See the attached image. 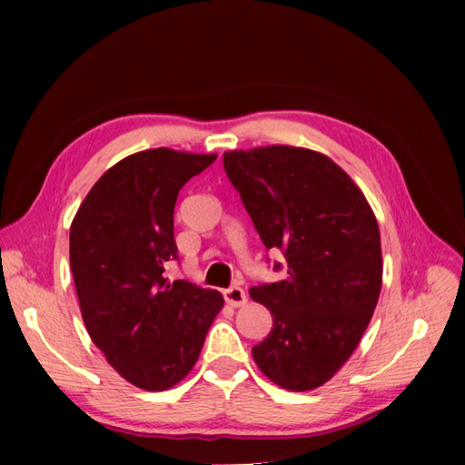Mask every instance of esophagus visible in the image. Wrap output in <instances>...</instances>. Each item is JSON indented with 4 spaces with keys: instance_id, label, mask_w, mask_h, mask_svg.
Returning <instances> with one entry per match:
<instances>
[{
    "instance_id": "obj_1",
    "label": "esophagus",
    "mask_w": 465,
    "mask_h": 465,
    "mask_svg": "<svg viewBox=\"0 0 465 465\" xmlns=\"http://www.w3.org/2000/svg\"><path fill=\"white\" fill-rule=\"evenodd\" d=\"M223 294H224V301H227L234 308L246 304V292L241 287H231V289L224 291Z\"/></svg>"
}]
</instances>
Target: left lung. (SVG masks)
Wrapping results in <instances>:
<instances>
[{
	"label": "left lung",
	"mask_w": 465,
	"mask_h": 465,
	"mask_svg": "<svg viewBox=\"0 0 465 465\" xmlns=\"http://www.w3.org/2000/svg\"><path fill=\"white\" fill-rule=\"evenodd\" d=\"M223 164L265 248L287 258L285 279L250 289L273 318L252 357L281 388H320L353 355L382 289L374 211L353 178L312 149H234Z\"/></svg>",
	"instance_id": "1"
}]
</instances>
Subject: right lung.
I'll return each instance as SVG.
<instances>
[{
	"label": "right lung",
	"instance_id": "1",
	"mask_svg": "<svg viewBox=\"0 0 465 465\" xmlns=\"http://www.w3.org/2000/svg\"><path fill=\"white\" fill-rule=\"evenodd\" d=\"M217 159L168 147L130 154L94 182L69 231V265L93 343L130 384L164 391L198 362L223 294L168 283L180 188Z\"/></svg>",
	"mask_w": 465,
	"mask_h": 465
}]
</instances>
